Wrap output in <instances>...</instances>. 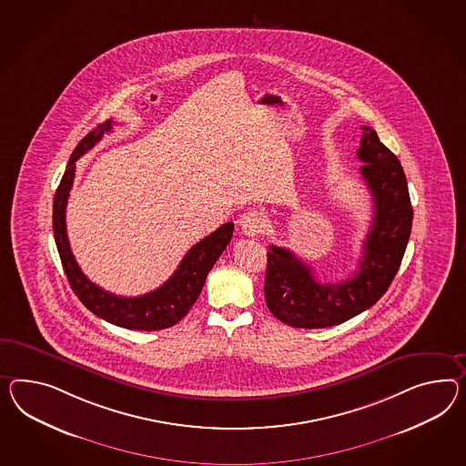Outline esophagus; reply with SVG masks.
Here are the masks:
<instances>
[{"label":"esophagus","mask_w":466,"mask_h":466,"mask_svg":"<svg viewBox=\"0 0 466 466\" xmlns=\"http://www.w3.org/2000/svg\"><path fill=\"white\" fill-rule=\"evenodd\" d=\"M238 225L247 237H257V235L262 233L265 221H263V216L258 211L250 209V211L239 216Z\"/></svg>","instance_id":"34e87169"}]
</instances>
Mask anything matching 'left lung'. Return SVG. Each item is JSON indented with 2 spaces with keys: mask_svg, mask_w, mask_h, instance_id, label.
<instances>
[{
  "mask_svg": "<svg viewBox=\"0 0 466 466\" xmlns=\"http://www.w3.org/2000/svg\"><path fill=\"white\" fill-rule=\"evenodd\" d=\"M361 130L360 172L373 199V219L359 270L341 282L322 284L292 251L275 245L267 251L265 302L292 328H328L355 318L382 298L402 262L412 228L406 174L375 130Z\"/></svg>",
  "mask_w": 466,
  "mask_h": 466,
  "instance_id": "1",
  "label": "left lung"
}]
</instances>
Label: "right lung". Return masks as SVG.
I'll return each mask as SVG.
<instances>
[{"mask_svg":"<svg viewBox=\"0 0 466 466\" xmlns=\"http://www.w3.org/2000/svg\"><path fill=\"white\" fill-rule=\"evenodd\" d=\"M113 125H115L113 120L97 125L95 130L87 133L74 148L54 198V215H52L54 238L59 250L60 262L74 294L93 314L127 329H138V331L166 329L177 324L199 298L206 277L233 237L235 225L225 223L209 237L196 243L191 250L186 253L177 270L172 274L167 282L148 294L137 296V298H121L93 284L81 272L79 265L72 255L71 245L67 239V229H66V206H67V198L74 182L76 160L84 156L87 150H91L103 138L105 133L111 132Z\"/></svg>","mask_w":466,"mask_h":466,"instance_id":"1","label":"right lung"}]
</instances>
